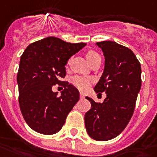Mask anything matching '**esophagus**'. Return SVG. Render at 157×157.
I'll use <instances>...</instances> for the list:
<instances>
[{"label":"esophagus","instance_id":"34e87169","mask_svg":"<svg viewBox=\"0 0 157 157\" xmlns=\"http://www.w3.org/2000/svg\"><path fill=\"white\" fill-rule=\"evenodd\" d=\"M80 97H81V98H84L85 97V96H84V94L82 93V92H80Z\"/></svg>","mask_w":157,"mask_h":157}]
</instances>
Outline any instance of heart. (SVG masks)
Listing matches in <instances>:
<instances>
[{
  "label": "heart",
  "mask_w": 157,
  "mask_h": 157,
  "mask_svg": "<svg viewBox=\"0 0 157 157\" xmlns=\"http://www.w3.org/2000/svg\"><path fill=\"white\" fill-rule=\"evenodd\" d=\"M100 55L97 53V52H94V51H89V52L86 53V58L89 62H91L93 61L94 60H96V58H100ZM72 84L75 86V87H77L78 89L82 90H86V88H88V86L90 85V78L88 77H84V76H79V75H76V76H74L72 78Z\"/></svg>",
  "instance_id": "b5f03b06"
}]
</instances>
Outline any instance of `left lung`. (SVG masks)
<instances>
[{"mask_svg":"<svg viewBox=\"0 0 157 157\" xmlns=\"http://www.w3.org/2000/svg\"><path fill=\"white\" fill-rule=\"evenodd\" d=\"M105 56V67L94 90L105 92L102 103L86 96L91 104L85 114L88 135L105 141L121 134L132 118L141 86V67L132 50L111 40L96 42Z\"/></svg>","mask_w":157,"mask_h":157,"instance_id":"obj_1","label":"left lung"}]
</instances>
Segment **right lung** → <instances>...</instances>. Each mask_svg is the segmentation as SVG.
<instances>
[{"instance_id":"obj_1","label":"right lung","mask_w":157,"mask_h":157,"mask_svg":"<svg viewBox=\"0 0 157 157\" xmlns=\"http://www.w3.org/2000/svg\"><path fill=\"white\" fill-rule=\"evenodd\" d=\"M86 45L51 36L31 43L23 52L17 73L19 105L25 122L35 132H59L80 99L78 90L60 79L66 76L67 61ZM62 82L64 90L59 96L52 86Z\"/></svg>"}]
</instances>
